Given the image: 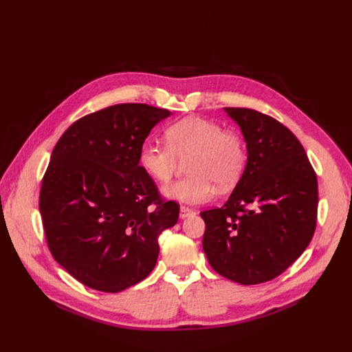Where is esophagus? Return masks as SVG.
Listing matches in <instances>:
<instances>
[{"label": "esophagus", "instance_id": "34e87169", "mask_svg": "<svg viewBox=\"0 0 352 352\" xmlns=\"http://www.w3.org/2000/svg\"><path fill=\"white\" fill-rule=\"evenodd\" d=\"M192 214H195V210H192V209H189L186 206H181V210H179V217L181 219H186V217H189Z\"/></svg>", "mask_w": 352, "mask_h": 352}]
</instances>
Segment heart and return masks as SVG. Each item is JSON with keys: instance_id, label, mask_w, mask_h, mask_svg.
<instances>
[{"instance_id": "1", "label": "heart", "mask_w": 352, "mask_h": 352, "mask_svg": "<svg viewBox=\"0 0 352 352\" xmlns=\"http://www.w3.org/2000/svg\"><path fill=\"white\" fill-rule=\"evenodd\" d=\"M167 144L146 140L139 148V164L152 178L168 182L181 162L190 174L163 189V193L188 205L206 204L214 195L213 184L232 186L246 163L243 139L214 121L188 117L166 129Z\"/></svg>"}]
</instances>
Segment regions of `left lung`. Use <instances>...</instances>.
Here are the masks:
<instances>
[{
    "label": "left lung",
    "mask_w": 352,
    "mask_h": 352,
    "mask_svg": "<svg viewBox=\"0 0 352 352\" xmlns=\"http://www.w3.org/2000/svg\"><path fill=\"white\" fill-rule=\"evenodd\" d=\"M246 142L248 160L224 206L200 213L204 250L214 272L250 285L273 280L309 245L318 179L296 136L250 109L226 107Z\"/></svg>",
    "instance_id": "obj_1"
}]
</instances>
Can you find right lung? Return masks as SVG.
Returning a JSON list of instances; mask_svg holds the SVG:
<instances>
[{"label": "right lung", "instance_id": "right-lung-1", "mask_svg": "<svg viewBox=\"0 0 352 352\" xmlns=\"http://www.w3.org/2000/svg\"><path fill=\"white\" fill-rule=\"evenodd\" d=\"M166 109L116 104L74 122L57 142L41 181L38 208L53 258L78 281L120 292L156 266L159 235L177 224L139 166V148Z\"/></svg>", "mask_w": 352, "mask_h": 352}]
</instances>
